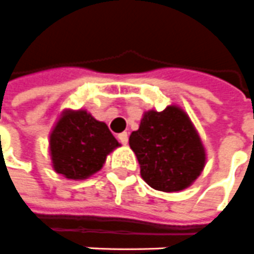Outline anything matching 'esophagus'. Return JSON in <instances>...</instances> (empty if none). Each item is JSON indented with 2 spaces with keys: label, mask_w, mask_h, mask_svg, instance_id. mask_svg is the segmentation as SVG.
I'll use <instances>...</instances> for the list:
<instances>
[{
  "label": "esophagus",
  "mask_w": 254,
  "mask_h": 254,
  "mask_svg": "<svg viewBox=\"0 0 254 254\" xmlns=\"http://www.w3.org/2000/svg\"><path fill=\"white\" fill-rule=\"evenodd\" d=\"M118 138H119V141L122 142L123 145H127V142H128V134H127V132H122V134H119Z\"/></svg>",
  "instance_id": "34e87169"
}]
</instances>
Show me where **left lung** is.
<instances>
[{
	"mask_svg": "<svg viewBox=\"0 0 254 254\" xmlns=\"http://www.w3.org/2000/svg\"><path fill=\"white\" fill-rule=\"evenodd\" d=\"M141 176L150 188L171 193L189 188L205 167V149L191 120L181 108L149 111L130 135Z\"/></svg>",
	"mask_w": 254,
	"mask_h": 254,
	"instance_id": "1",
	"label": "left lung"
}]
</instances>
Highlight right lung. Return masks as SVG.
<instances>
[{
    "instance_id": "right-lung-1",
    "label": "right lung",
    "mask_w": 254,
    "mask_h": 254,
    "mask_svg": "<svg viewBox=\"0 0 254 254\" xmlns=\"http://www.w3.org/2000/svg\"><path fill=\"white\" fill-rule=\"evenodd\" d=\"M53 168L68 179H86L102 168L119 142L108 126L86 111H65L50 134Z\"/></svg>"
}]
</instances>
